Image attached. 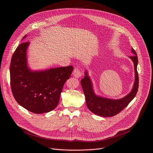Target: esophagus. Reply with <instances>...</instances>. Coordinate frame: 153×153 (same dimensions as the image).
Wrapping results in <instances>:
<instances>
[{
	"label": "esophagus",
	"instance_id": "1",
	"mask_svg": "<svg viewBox=\"0 0 153 153\" xmlns=\"http://www.w3.org/2000/svg\"><path fill=\"white\" fill-rule=\"evenodd\" d=\"M73 75L76 78H79L80 77H81V73L77 68H75L74 70L73 73Z\"/></svg>",
	"mask_w": 153,
	"mask_h": 153
}]
</instances>
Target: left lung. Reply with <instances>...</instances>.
Segmentation results:
<instances>
[{"label":"left lung","instance_id":"1","mask_svg":"<svg viewBox=\"0 0 153 153\" xmlns=\"http://www.w3.org/2000/svg\"><path fill=\"white\" fill-rule=\"evenodd\" d=\"M131 53L134 54L129 58L134 63L135 79L132 90L121 99H113L97 95L93 89V82L87 70L85 71V76L80 83L85 96L86 106L94 114L102 117H112L118 113L129 103L136 96L139 88V76L137 71L138 58L135 50L132 48Z\"/></svg>","mask_w":153,"mask_h":153}]
</instances>
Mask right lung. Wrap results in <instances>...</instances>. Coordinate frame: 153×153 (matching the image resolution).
<instances>
[{
	"instance_id": "add662e5",
	"label": "right lung",
	"mask_w": 153,
	"mask_h": 153,
	"mask_svg": "<svg viewBox=\"0 0 153 153\" xmlns=\"http://www.w3.org/2000/svg\"><path fill=\"white\" fill-rule=\"evenodd\" d=\"M30 43H20L12 56L10 68L11 91L17 102L29 111L36 114L50 112L58 105L63 85L70 77L73 67L32 70L27 62Z\"/></svg>"
}]
</instances>
